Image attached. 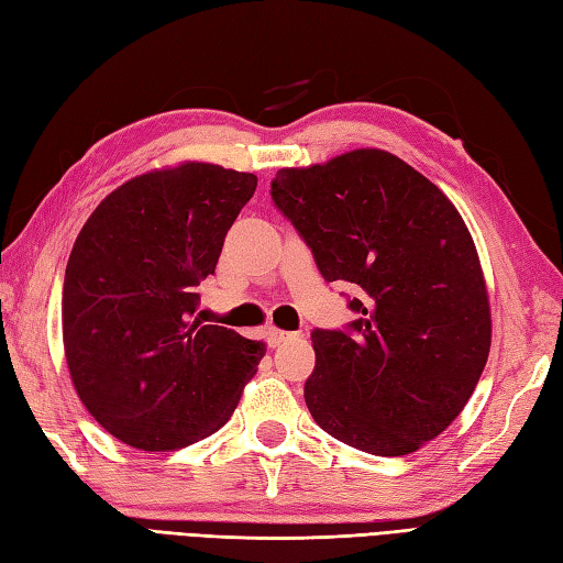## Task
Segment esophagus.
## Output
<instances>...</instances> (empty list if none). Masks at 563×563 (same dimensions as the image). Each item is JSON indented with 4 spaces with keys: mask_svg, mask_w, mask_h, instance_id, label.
<instances>
[{
    "mask_svg": "<svg viewBox=\"0 0 563 563\" xmlns=\"http://www.w3.org/2000/svg\"><path fill=\"white\" fill-rule=\"evenodd\" d=\"M290 336H292V333L280 331V329H268V331H266V341H268L271 349H278V345L288 341Z\"/></svg>",
    "mask_w": 563,
    "mask_h": 563,
    "instance_id": "esophagus-1",
    "label": "esophagus"
}]
</instances>
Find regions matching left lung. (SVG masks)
<instances>
[{"label":"left lung","mask_w":563,"mask_h":563,"mask_svg":"<svg viewBox=\"0 0 563 563\" xmlns=\"http://www.w3.org/2000/svg\"><path fill=\"white\" fill-rule=\"evenodd\" d=\"M271 198L357 314L314 329L305 401L329 435L377 457L438 438L479 382L492 312L472 234L442 190L382 150L280 169Z\"/></svg>","instance_id":"left-lung-1"}]
</instances>
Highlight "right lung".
<instances>
[{
    "mask_svg": "<svg viewBox=\"0 0 563 563\" xmlns=\"http://www.w3.org/2000/svg\"><path fill=\"white\" fill-rule=\"evenodd\" d=\"M256 176L186 162L115 188L67 261L63 339L81 404L130 448L166 452L234 413L266 343L202 324L198 285Z\"/></svg>",
    "mask_w": 563,
    "mask_h": 563,
    "instance_id": "obj_1",
    "label": "right lung"
}]
</instances>
